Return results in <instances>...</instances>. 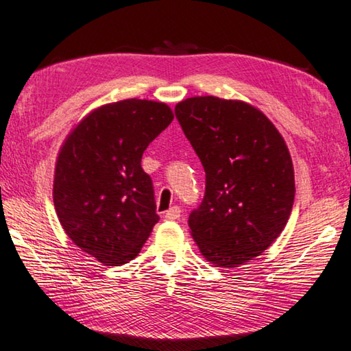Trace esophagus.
Masks as SVG:
<instances>
[{
    "label": "esophagus",
    "instance_id": "34e87169",
    "mask_svg": "<svg viewBox=\"0 0 351 351\" xmlns=\"http://www.w3.org/2000/svg\"><path fill=\"white\" fill-rule=\"evenodd\" d=\"M180 217H181V209L178 206L171 207V209L165 212V218H167V219H178Z\"/></svg>",
    "mask_w": 351,
    "mask_h": 351
}]
</instances>
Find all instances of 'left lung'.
Returning a JSON list of instances; mask_svg holds the SVG:
<instances>
[{
	"instance_id": "obj_1",
	"label": "left lung",
	"mask_w": 351,
	"mask_h": 351,
	"mask_svg": "<svg viewBox=\"0 0 351 351\" xmlns=\"http://www.w3.org/2000/svg\"><path fill=\"white\" fill-rule=\"evenodd\" d=\"M175 114L206 171V195L189 217L190 234L217 268H237L265 252L294 204V167L283 136L257 106L197 96Z\"/></svg>"
}]
</instances>
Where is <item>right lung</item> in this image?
<instances>
[{
    "instance_id": "add662e5",
    "label": "right lung",
    "mask_w": 351,
    "mask_h": 351,
    "mask_svg": "<svg viewBox=\"0 0 351 351\" xmlns=\"http://www.w3.org/2000/svg\"><path fill=\"white\" fill-rule=\"evenodd\" d=\"M173 117L164 102L119 100L91 110L63 141L52 186L58 221L99 263H128L158 223L141 159Z\"/></svg>"
}]
</instances>
